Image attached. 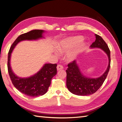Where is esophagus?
Wrapping results in <instances>:
<instances>
[{"mask_svg": "<svg viewBox=\"0 0 122 122\" xmlns=\"http://www.w3.org/2000/svg\"><path fill=\"white\" fill-rule=\"evenodd\" d=\"M63 68V66H62V65L61 64H59L57 65V69L58 71H59V70H61V69H62Z\"/></svg>", "mask_w": 122, "mask_h": 122, "instance_id": "1", "label": "esophagus"}]
</instances>
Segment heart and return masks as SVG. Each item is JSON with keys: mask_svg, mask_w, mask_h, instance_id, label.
I'll return each instance as SVG.
<instances>
[{"mask_svg": "<svg viewBox=\"0 0 122 122\" xmlns=\"http://www.w3.org/2000/svg\"><path fill=\"white\" fill-rule=\"evenodd\" d=\"M82 39L81 37L75 36L68 38L61 41L56 46V50L59 53H64L78 43ZM85 43L84 42L81 41L74 48L69 50L66 55V59L68 61H72L76 58L77 55L81 52L84 48Z\"/></svg>", "mask_w": 122, "mask_h": 122, "instance_id": "b5f03b06", "label": "heart"}]
</instances>
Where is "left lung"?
I'll use <instances>...</instances> for the list:
<instances>
[{
	"mask_svg": "<svg viewBox=\"0 0 122 122\" xmlns=\"http://www.w3.org/2000/svg\"><path fill=\"white\" fill-rule=\"evenodd\" d=\"M96 39L90 46L92 48H100L107 54L109 63L104 74L98 78L86 77L80 71L75 60L68 64L66 72V86L71 93L78 96H89L95 93L102 85L107 77L110 67V51L103 38L95 34Z\"/></svg>",
	"mask_w": 122,
	"mask_h": 122,
	"instance_id": "1",
	"label": "left lung"
}]
</instances>
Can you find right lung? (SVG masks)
Segmentation results:
<instances>
[{
	"instance_id": "right-lung-1",
	"label": "right lung",
	"mask_w": 122,
	"mask_h": 122,
	"mask_svg": "<svg viewBox=\"0 0 122 122\" xmlns=\"http://www.w3.org/2000/svg\"><path fill=\"white\" fill-rule=\"evenodd\" d=\"M44 30H32L20 35L14 42L10 48L8 57V72L13 84L21 92L27 96L37 97L46 93L51 85V79L57 74V64H45L40 71L33 76L27 78H21L16 76L11 69L10 58L15 46L20 41L25 40H36L42 38Z\"/></svg>"
}]
</instances>
